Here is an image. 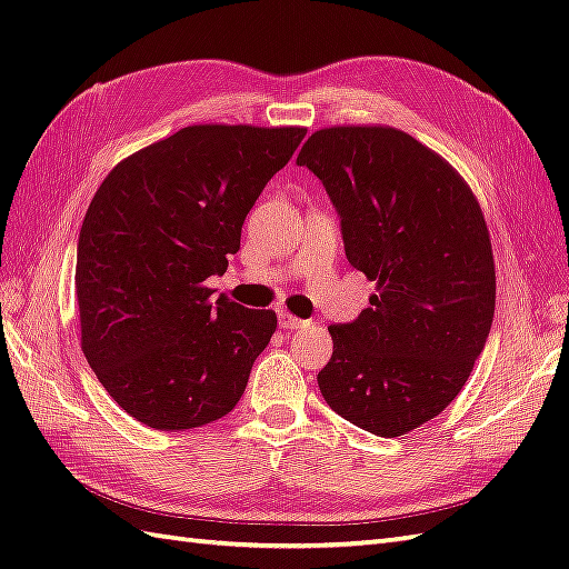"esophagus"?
Returning <instances> with one entry per match:
<instances>
[{
	"label": "esophagus",
	"mask_w": 569,
	"mask_h": 569,
	"mask_svg": "<svg viewBox=\"0 0 569 569\" xmlns=\"http://www.w3.org/2000/svg\"><path fill=\"white\" fill-rule=\"evenodd\" d=\"M277 321H280V328H287V330H295V328L307 326V321H301V318L292 316L289 311H280V316H277Z\"/></svg>",
	"instance_id": "34e87169"
}]
</instances>
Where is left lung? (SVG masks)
Listing matches in <instances>:
<instances>
[{
	"label": "left lung",
	"mask_w": 569,
	"mask_h": 569,
	"mask_svg": "<svg viewBox=\"0 0 569 569\" xmlns=\"http://www.w3.org/2000/svg\"><path fill=\"white\" fill-rule=\"evenodd\" d=\"M297 163L338 210L350 266L377 282L369 309L328 328L318 389L340 418L400 437L459 396L490 336L488 224L459 171L403 130H316Z\"/></svg>",
	"instance_id": "left-lung-1"
}]
</instances>
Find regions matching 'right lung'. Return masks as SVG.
<instances>
[{
	"label": "right lung",
	"instance_id": "obj_1",
	"mask_svg": "<svg viewBox=\"0 0 569 569\" xmlns=\"http://www.w3.org/2000/svg\"><path fill=\"white\" fill-rule=\"evenodd\" d=\"M303 128L190 124L110 171L77 246L81 350L108 396L161 432L224 418L274 311L212 299L241 227Z\"/></svg>",
	"mask_w": 569,
	"mask_h": 569
}]
</instances>
